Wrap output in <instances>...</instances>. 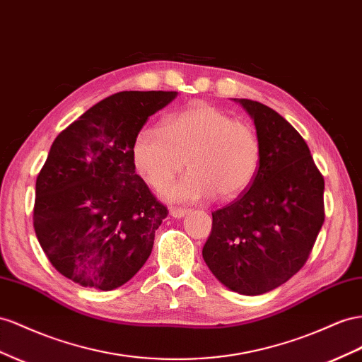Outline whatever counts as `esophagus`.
<instances>
[{
	"label": "esophagus",
	"instance_id": "34e87169",
	"mask_svg": "<svg viewBox=\"0 0 362 362\" xmlns=\"http://www.w3.org/2000/svg\"><path fill=\"white\" fill-rule=\"evenodd\" d=\"M189 209H181V207H173L172 210H170V214L172 216L175 218V219H181V218H184L185 214H189Z\"/></svg>",
	"mask_w": 362,
	"mask_h": 362
}]
</instances>
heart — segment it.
<instances>
[{
	"mask_svg": "<svg viewBox=\"0 0 362 362\" xmlns=\"http://www.w3.org/2000/svg\"><path fill=\"white\" fill-rule=\"evenodd\" d=\"M190 172L165 190L173 201H201L218 193L236 198L259 170L262 143L251 124L209 103H193L169 115L163 128L149 126L135 136L134 161L153 189L161 190L185 168Z\"/></svg>",
	"mask_w": 362,
	"mask_h": 362,
	"instance_id": "heart-1",
	"label": "heart"
}]
</instances>
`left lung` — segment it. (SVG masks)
I'll use <instances>...</instances> for the list:
<instances>
[{"label":"left lung","instance_id":"obj_1","mask_svg":"<svg viewBox=\"0 0 362 362\" xmlns=\"http://www.w3.org/2000/svg\"><path fill=\"white\" fill-rule=\"evenodd\" d=\"M234 100L256 124L262 160L250 187L211 213L202 257L228 289L260 296L306 263L325 222V178L306 141L280 114L259 102Z\"/></svg>","mask_w":362,"mask_h":362}]
</instances>
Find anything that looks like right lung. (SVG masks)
Returning <instances> with one entry per match:
<instances>
[{
    "label": "right lung",
    "mask_w": 362,
    "mask_h": 362,
    "mask_svg": "<svg viewBox=\"0 0 362 362\" xmlns=\"http://www.w3.org/2000/svg\"><path fill=\"white\" fill-rule=\"evenodd\" d=\"M177 91H122L53 141L36 178L33 227L52 265L82 286L111 291L151 256L168 216L135 173V136Z\"/></svg>",
    "instance_id": "right-lung-1"
}]
</instances>
